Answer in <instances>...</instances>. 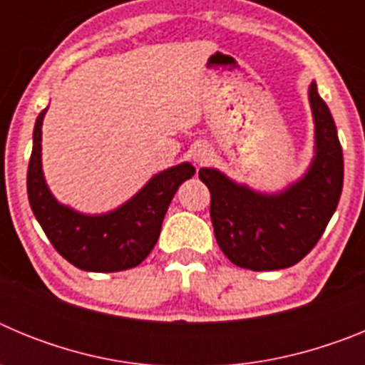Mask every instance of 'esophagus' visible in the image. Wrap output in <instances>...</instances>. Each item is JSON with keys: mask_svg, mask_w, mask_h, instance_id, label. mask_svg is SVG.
I'll use <instances>...</instances> for the list:
<instances>
[{"mask_svg": "<svg viewBox=\"0 0 365 365\" xmlns=\"http://www.w3.org/2000/svg\"><path fill=\"white\" fill-rule=\"evenodd\" d=\"M206 157H208V151H206L205 148H199V150L193 151V159L197 160V163H202V160H205Z\"/></svg>", "mask_w": 365, "mask_h": 365, "instance_id": "34e87169", "label": "esophagus"}]
</instances>
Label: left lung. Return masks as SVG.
I'll return each instance as SVG.
<instances>
[{
	"instance_id": "left-lung-1",
	"label": "left lung",
	"mask_w": 365,
	"mask_h": 365,
	"mask_svg": "<svg viewBox=\"0 0 365 365\" xmlns=\"http://www.w3.org/2000/svg\"><path fill=\"white\" fill-rule=\"evenodd\" d=\"M314 118V157L302 179L278 193L237 185L214 168L199 179L212 195L210 217L222 254L241 269L278 270L311 252L333 217L344 186V157L331 111L309 86Z\"/></svg>"
}]
</instances>
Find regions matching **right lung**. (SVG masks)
Instances as JSON below:
<instances>
[{
	"label": "right lung",
	"instance_id": "1",
	"mask_svg": "<svg viewBox=\"0 0 365 365\" xmlns=\"http://www.w3.org/2000/svg\"><path fill=\"white\" fill-rule=\"evenodd\" d=\"M38 115L32 133L27 193L40 227L60 256L89 272H118L143 263L159 240L163 219L177 188L195 173L190 163L157 173L138 193L108 214L86 215L54 199L41 170V124Z\"/></svg>",
	"mask_w": 365,
	"mask_h": 365
}]
</instances>
